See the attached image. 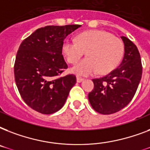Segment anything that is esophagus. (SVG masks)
I'll use <instances>...</instances> for the list:
<instances>
[{
  "label": "esophagus",
  "instance_id": "1",
  "mask_svg": "<svg viewBox=\"0 0 150 150\" xmlns=\"http://www.w3.org/2000/svg\"><path fill=\"white\" fill-rule=\"evenodd\" d=\"M84 81V79H82V78H80V77H77V82L80 83V82H82Z\"/></svg>",
  "mask_w": 150,
  "mask_h": 150
}]
</instances>
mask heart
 <instances>
[{
    "label": "heart",
    "mask_w": 150,
    "mask_h": 150,
    "mask_svg": "<svg viewBox=\"0 0 150 150\" xmlns=\"http://www.w3.org/2000/svg\"><path fill=\"white\" fill-rule=\"evenodd\" d=\"M61 51L69 64H75L86 52L87 57L75 64L71 71L79 76H89L98 71L106 75L118 66L125 54L121 39L108 32L91 30L79 34L75 40H65Z\"/></svg>",
    "instance_id": "1"
}]
</instances>
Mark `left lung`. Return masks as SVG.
<instances>
[{"label": "left lung", "instance_id": "left-lung-1", "mask_svg": "<svg viewBox=\"0 0 150 150\" xmlns=\"http://www.w3.org/2000/svg\"><path fill=\"white\" fill-rule=\"evenodd\" d=\"M125 54L121 64L104 77L94 79V88L89 93L92 107L102 114L121 110L131 102L142 78V66L137 47L121 36Z\"/></svg>", "mask_w": 150, "mask_h": 150}]
</instances>
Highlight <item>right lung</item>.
I'll list each match as a JSON object with an SVG mask.
<instances>
[{
  "label": "right lung",
  "mask_w": 150,
  "mask_h": 150,
  "mask_svg": "<svg viewBox=\"0 0 150 150\" xmlns=\"http://www.w3.org/2000/svg\"><path fill=\"white\" fill-rule=\"evenodd\" d=\"M80 25H47L22 41L14 73L20 95L29 107L43 114L58 111L76 83L74 75L58 77L68 68L61 51L66 36Z\"/></svg>",
  "instance_id": "obj_1"
}]
</instances>
